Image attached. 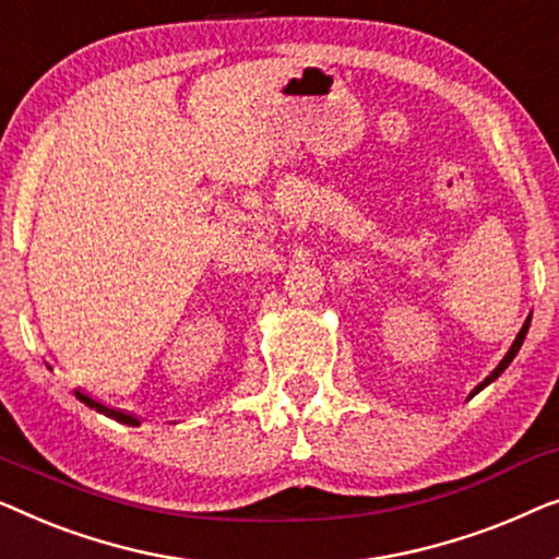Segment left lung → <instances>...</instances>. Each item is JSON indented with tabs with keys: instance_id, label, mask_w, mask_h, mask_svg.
<instances>
[{
	"instance_id": "obj_1",
	"label": "left lung",
	"mask_w": 559,
	"mask_h": 559,
	"mask_svg": "<svg viewBox=\"0 0 559 559\" xmlns=\"http://www.w3.org/2000/svg\"><path fill=\"white\" fill-rule=\"evenodd\" d=\"M530 321H532V317L524 321L522 332H519V334H516V340H514V344H512V349H509V352H507V357L499 361V367H497V369H493V372H491L489 377H486V380H484L481 384H478V388H476L474 392H471V395H476V392H478V390H484V388H486V384H489V382H493V380H497V377H499L501 372H504V369H507L509 365H512V359L516 357V352H519V347H522V342H524V336H526V329H530Z\"/></svg>"
}]
</instances>
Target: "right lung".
Listing matches in <instances>:
<instances>
[{
    "label": "right lung",
    "mask_w": 559,
    "mask_h": 559,
    "mask_svg": "<svg viewBox=\"0 0 559 559\" xmlns=\"http://www.w3.org/2000/svg\"><path fill=\"white\" fill-rule=\"evenodd\" d=\"M75 395H78V400H81V403L93 407V411L108 415V418H114V420H119V423H126V426H139V420L133 418V415H129V413H121V411H114V407H106L104 403H98V400L83 395V392H75Z\"/></svg>",
    "instance_id": "add662e5"
}]
</instances>
